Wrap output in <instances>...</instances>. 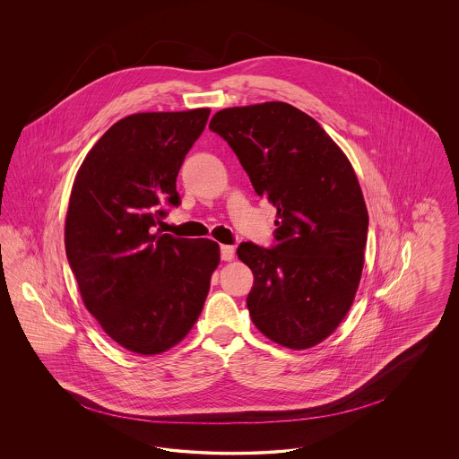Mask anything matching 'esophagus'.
<instances>
[{"instance_id": "obj_1", "label": "esophagus", "mask_w": 459, "mask_h": 459, "mask_svg": "<svg viewBox=\"0 0 459 459\" xmlns=\"http://www.w3.org/2000/svg\"><path fill=\"white\" fill-rule=\"evenodd\" d=\"M234 255H236L234 246H227V244L220 246V258H221L223 262H232V260H234Z\"/></svg>"}]
</instances>
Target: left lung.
Returning <instances> with one entry per match:
<instances>
[{"instance_id":"1","label":"left lung","mask_w":459,"mask_h":459,"mask_svg":"<svg viewBox=\"0 0 459 459\" xmlns=\"http://www.w3.org/2000/svg\"><path fill=\"white\" fill-rule=\"evenodd\" d=\"M210 129L277 208L275 246L238 247L255 275L251 320L285 348L316 346L348 315L365 263L368 212L350 160L315 118L282 101L220 109Z\"/></svg>"}]
</instances>
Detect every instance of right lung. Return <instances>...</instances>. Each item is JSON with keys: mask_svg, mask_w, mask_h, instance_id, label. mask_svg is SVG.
<instances>
[{"mask_svg": "<svg viewBox=\"0 0 459 459\" xmlns=\"http://www.w3.org/2000/svg\"><path fill=\"white\" fill-rule=\"evenodd\" d=\"M210 109L134 113L101 135L75 175L65 251L82 301L122 348L152 356L196 324L219 244L154 232L178 206L177 175Z\"/></svg>", "mask_w": 459, "mask_h": 459, "instance_id": "1", "label": "right lung"}]
</instances>
